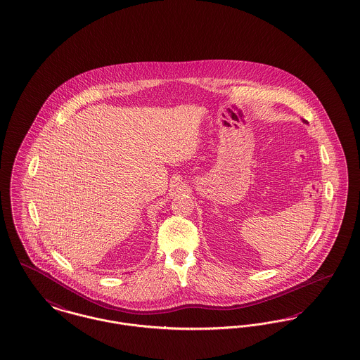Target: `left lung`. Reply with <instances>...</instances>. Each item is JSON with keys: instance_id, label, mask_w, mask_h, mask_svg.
Instances as JSON below:
<instances>
[{"instance_id": "left-lung-1", "label": "left lung", "mask_w": 360, "mask_h": 360, "mask_svg": "<svg viewBox=\"0 0 360 360\" xmlns=\"http://www.w3.org/2000/svg\"><path fill=\"white\" fill-rule=\"evenodd\" d=\"M303 122H305V120H303Z\"/></svg>"}]
</instances>
